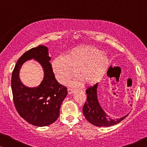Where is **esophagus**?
<instances>
[{
  "label": "esophagus",
  "instance_id": "34e87169",
  "mask_svg": "<svg viewBox=\"0 0 147 147\" xmlns=\"http://www.w3.org/2000/svg\"><path fill=\"white\" fill-rule=\"evenodd\" d=\"M67 92H68V94H72L74 93V91L73 89H71V88H68Z\"/></svg>",
  "mask_w": 147,
  "mask_h": 147
}]
</instances>
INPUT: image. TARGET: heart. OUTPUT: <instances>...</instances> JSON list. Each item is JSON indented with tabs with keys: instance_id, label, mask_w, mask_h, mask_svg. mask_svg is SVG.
Returning a JSON list of instances; mask_svg holds the SVG:
<instances>
[{
	"instance_id": "1",
	"label": "heart",
	"mask_w": 147,
	"mask_h": 147,
	"mask_svg": "<svg viewBox=\"0 0 147 147\" xmlns=\"http://www.w3.org/2000/svg\"><path fill=\"white\" fill-rule=\"evenodd\" d=\"M108 56L91 45L78 46L66 55L58 56L52 62V67L59 82L65 84L78 76L86 86L95 85L102 79L110 65ZM80 82H75L78 84Z\"/></svg>"
}]
</instances>
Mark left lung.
Returning <instances> with one entry per match:
<instances>
[{"mask_svg": "<svg viewBox=\"0 0 147 147\" xmlns=\"http://www.w3.org/2000/svg\"><path fill=\"white\" fill-rule=\"evenodd\" d=\"M98 83L90 86L86 90L87 94V101L83 107V113L86 120L90 123L98 127L113 126L124 120L128 114L117 119L110 118L104 111L98 99L97 88Z\"/></svg>", "mask_w": 147, "mask_h": 147, "instance_id": "1", "label": "left lung"}]
</instances>
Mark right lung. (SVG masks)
<instances>
[{"instance_id":"obj_1","label":"right lung","mask_w":147,"mask_h":147,"mask_svg":"<svg viewBox=\"0 0 147 147\" xmlns=\"http://www.w3.org/2000/svg\"><path fill=\"white\" fill-rule=\"evenodd\" d=\"M48 51L45 46L39 45L25 52L17 61L12 74L11 88L16 109L24 120L36 126L49 125L57 120L67 94V88L55 79ZM33 59L41 64L44 77L39 86L29 88L21 82L19 71L25 61Z\"/></svg>"}]
</instances>
